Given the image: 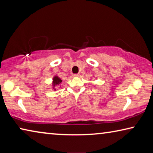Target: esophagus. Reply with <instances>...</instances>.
Masks as SVG:
<instances>
[{
  "label": "esophagus",
  "instance_id": "1",
  "mask_svg": "<svg viewBox=\"0 0 153 153\" xmlns=\"http://www.w3.org/2000/svg\"><path fill=\"white\" fill-rule=\"evenodd\" d=\"M74 77H78L79 76V74H75L73 75Z\"/></svg>",
  "mask_w": 153,
  "mask_h": 153
}]
</instances>
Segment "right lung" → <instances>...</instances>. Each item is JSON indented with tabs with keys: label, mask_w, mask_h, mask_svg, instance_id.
<instances>
[{
	"label": "right lung",
	"mask_w": 153,
	"mask_h": 153,
	"mask_svg": "<svg viewBox=\"0 0 153 153\" xmlns=\"http://www.w3.org/2000/svg\"><path fill=\"white\" fill-rule=\"evenodd\" d=\"M62 80L59 78L57 76H55L53 78V86H55V85H59L61 83Z\"/></svg>",
	"instance_id": "add662e5"
}]
</instances>
